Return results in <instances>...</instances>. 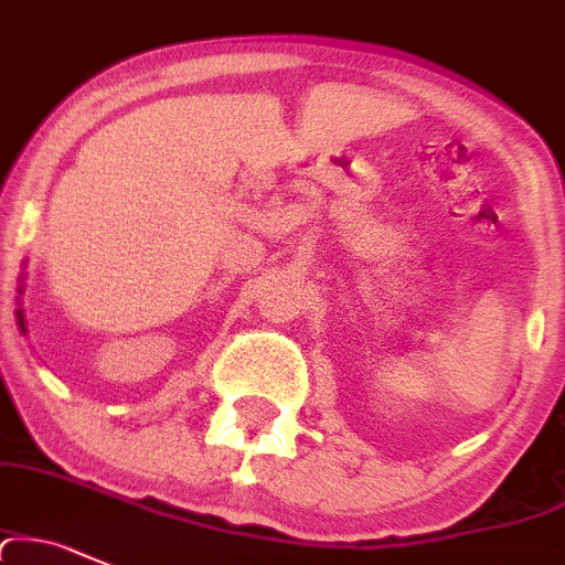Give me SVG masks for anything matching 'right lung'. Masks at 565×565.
I'll use <instances>...</instances> for the list:
<instances>
[{"label": "right lung", "instance_id": "obj_1", "mask_svg": "<svg viewBox=\"0 0 565 565\" xmlns=\"http://www.w3.org/2000/svg\"><path fill=\"white\" fill-rule=\"evenodd\" d=\"M23 280H26V275L21 271V280H18V309H15V315H18V329L26 333V320H23V309H21V296H23V288H26Z\"/></svg>", "mask_w": 565, "mask_h": 565}]
</instances>
